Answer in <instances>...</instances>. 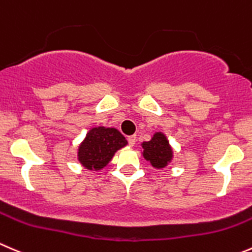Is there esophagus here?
Returning <instances> with one entry per match:
<instances>
[{"label":"esophagus","instance_id":"1","mask_svg":"<svg viewBox=\"0 0 252 252\" xmlns=\"http://www.w3.org/2000/svg\"><path fill=\"white\" fill-rule=\"evenodd\" d=\"M135 141H136V136H135V135L128 136V143H129V145L134 146V144H135Z\"/></svg>","mask_w":252,"mask_h":252}]
</instances>
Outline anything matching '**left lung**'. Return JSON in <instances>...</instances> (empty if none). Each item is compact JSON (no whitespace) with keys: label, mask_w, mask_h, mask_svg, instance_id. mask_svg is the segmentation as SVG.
I'll use <instances>...</instances> for the list:
<instances>
[{"label":"left lung","mask_w":252,"mask_h":252,"mask_svg":"<svg viewBox=\"0 0 252 252\" xmlns=\"http://www.w3.org/2000/svg\"><path fill=\"white\" fill-rule=\"evenodd\" d=\"M143 156L155 168H163L172 161L173 151L163 133L158 131L149 141H144Z\"/></svg>","instance_id":"1"}]
</instances>
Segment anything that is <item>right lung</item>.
Instances as JSON below:
<instances>
[{"label":"right lung","instance_id":"right-lung-1","mask_svg":"<svg viewBox=\"0 0 252 252\" xmlns=\"http://www.w3.org/2000/svg\"><path fill=\"white\" fill-rule=\"evenodd\" d=\"M128 144L116 128L96 126L86 134L79 146L77 156L84 167L98 171L108 165L114 154Z\"/></svg>","mask_w":252,"mask_h":252}]
</instances>
